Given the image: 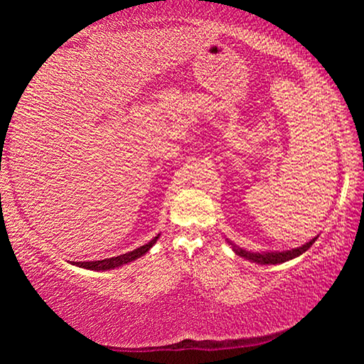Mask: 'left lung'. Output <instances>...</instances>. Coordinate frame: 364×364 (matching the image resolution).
<instances>
[{"label":"left lung","instance_id":"8db88e82","mask_svg":"<svg viewBox=\"0 0 364 364\" xmlns=\"http://www.w3.org/2000/svg\"><path fill=\"white\" fill-rule=\"evenodd\" d=\"M316 239H318V236L313 237L311 241H308L306 244L300 245V247H297V249L282 250V252H249V250H245V249L237 247L236 244H232L230 241H228V242H230L232 250L236 252V255L244 257L245 260H250V262L260 263V264H278V263H284V262L292 260V258H295V257L301 255V254H304V252H306L308 249L311 247L313 242H315Z\"/></svg>","mask_w":364,"mask_h":364}]
</instances>
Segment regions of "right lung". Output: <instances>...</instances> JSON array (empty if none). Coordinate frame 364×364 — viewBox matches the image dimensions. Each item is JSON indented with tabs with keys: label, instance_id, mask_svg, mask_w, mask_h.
Listing matches in <instances>:
<instances>
[{
	"label": "right lung",
	"instance_id": "add662e5",
	"mask_svg": "<svg viewBox=\"0 0 364 364\" xmlns=\"http://www.w3.org/2000/svg\"><path fill=\"white\" fill-rule=\"evenodd\" d=\"M159 236H160V234H157V236L154 237L151 242H147L144 245H141V247L134 249L132 252H127V254L119 255V257L104 258V260H95V262H70V263L75 264V267L86 268V269H93V271H106V269L119 268V267H122V264H127V263H130L133 260H136V258L143 257L146 252H149V249L152 247V245L157 242Z\"/></svg>",
	"mask_w": 364,
	"mask_h": 364
}]
</instances>
